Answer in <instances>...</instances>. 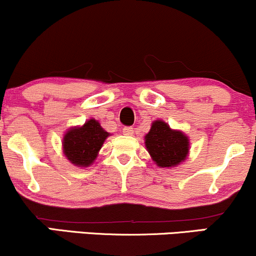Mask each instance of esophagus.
<instances>
[{
    "label": "esophagus",
    "instance_id": "1",
    "mask_svg": "<svg viewBox=\"0 0 256 256\" xmlns=\"http://www.w3.org/2000/svg\"><path fill=\"white\" fill-rule=\"evenodd\" d=\"M122 134H126V136H132L134 134V128H130V126H126V128H122Z\"/></svg>",
    "mask_w": 256,
    "mask_h": 256
}]
</instances>
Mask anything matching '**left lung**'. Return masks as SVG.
<instances>
[{"mask_svg":"<svg viewBox=\"0 0 256 256\" xmlns=\"http://www.w3.org/2000/svg\"><path fill=\"white\" fill-rule=\"evenodd\" d=\"M144 138L152 161L162 168L178 166L189 154V138L162 120H155Z\"/></svg>","mask_w":256,"mask_h":256,"instance_id":"left-lung-1","label":"left lung"}]
</instances>
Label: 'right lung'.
I'll use <instances>...</instances> for the list:
<instances>
[{
    "mask_svg": "<svg viewBox=\"0 0 256 256\" xmlns=\"http://www.w3.org/2000/svg\"><path fill=\"white\" fill-rule=\"evenodd\" d=\"M110 136L95 119L88 120L83 126L71 128L64 134L62 148L64 156L78 167H88L98 158L106 138Z\"/></svg>",
    "mask_w": 256,
    "mask_h": 256,
    "instance_id": "obj_1",
    "label": "right lung"
}]
</instances>
